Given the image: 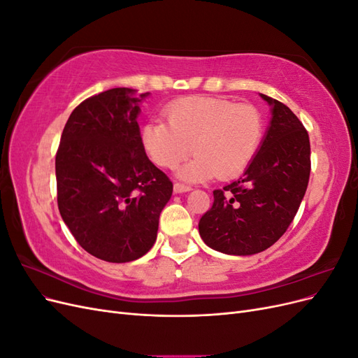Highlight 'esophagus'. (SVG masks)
<instances>
[{
  "label": "esophagus",
  "mask_w": 358,
  "mask_h": 358,
  "mask_svg": "<svg viewBox=\"0 0 358 358\" xmlns=\"http://www.w3.org/2000/svg\"><path fill=\"white\" fill-rule=\"evenodd\" d=\"M173 189H175V192H176V194H179V192H187V191H191V187H189V185H185V183L176 182L175 185H173Z\"/></svg>",
  "instance_id": "esophagus-1"
}]
</instances>
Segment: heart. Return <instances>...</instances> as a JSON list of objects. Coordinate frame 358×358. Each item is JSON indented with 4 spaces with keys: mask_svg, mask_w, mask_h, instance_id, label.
<instances>
[{
    "mask_svg": "<svg viewBox=\"0 0 358 358\" xmlns=\"http://www.w3.org/2000/svg\"><path fill=\"white\" fill-rule=\"evenodd\" d=\"M164 121L142 129L148 157L162 169H176L192 152L197 155L180 170V178L203 180L216 175L237 178L251 164L262 145L264 121L252 104H236L218 96H185L169 104Z\"/></svg>",
    "mask_w": 358,
    "mask_h": 358,
    "instance_id": "1",
    "label": "heart"
}]
</instances>
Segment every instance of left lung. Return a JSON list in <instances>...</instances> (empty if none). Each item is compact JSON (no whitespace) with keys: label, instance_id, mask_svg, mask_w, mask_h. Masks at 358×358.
Returning <instances> with one entry per match:
<instances>
[{"label":"left lung","instance_id":"obj_1","mask_svg":"<svg viewBox=\"0 0 358 358\" xmlns=\"http://www.w3.org/2000/svg\"><path fill=\"white\" fill-rule=\"evenodd\" d=\"M272 106L266 137L243 175L213 191V204L199 222L203 242L230 255H252L282 236L305 197L310 175L306 128L288 107Z\"/></svg>","mask_w":358,"mask_h":358}]
</instances>
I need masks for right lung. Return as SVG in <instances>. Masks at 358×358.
<instances>
[{
    "label": "right lung",
    "instance_id": "add662e5",
    "mask_svg": "<svg viewBox=\"0 0 358 358\" xmlns=\"http://www.w3.org/2000/svg\"><path fill=\"white\" fill-rule=\"evenodd\" d=\"M149 92L113 88L82 101L64 127L55 158L64 222L91 255L128 263L154 246L173 183L146 157L137 124Z\"/></svg>",
    "mask_w": 358,
    "mask_h": 358
}]
</instances>
